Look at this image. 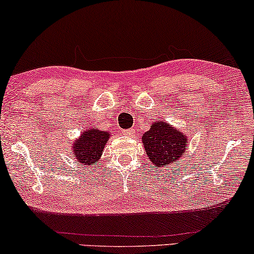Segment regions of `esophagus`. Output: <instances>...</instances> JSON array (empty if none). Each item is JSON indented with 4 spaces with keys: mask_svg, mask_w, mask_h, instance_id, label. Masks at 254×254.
Returning a JSON list of instances; mask_svg holds the SVG:
<instances>
[{
    "mask_svg": "<svg viewBox=\"0 0 254 254\" xmlns=\"http://www.w3.org/2000/svg\"><path fill=\"white\" fill-rule=\"evenodd\" d=\"M134 131H133V129H127V130H124L123 131V134H125V135H130V134H133Z\"/></svg>",
    "mask_w": 254,
    "mask_h": 254,
    "instance_id": "34e87169",
    "label": "esophagus"
}]
</instances>
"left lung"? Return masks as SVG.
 Here are the masks:
<instances>
[{"label": "left lung", "instance_id": "8db88e82", "mask_svg": "<svg viewBox=\"0 0 254 254\" xmlns=\"http://www.w3.org/2000/svg\"><path fill=\"white\" fill-rule=\"evenodd\" d=\"M148 159L155 168L179 163L188 149V136L173 125L157 120L141 137Z\"/></svg>", "mask_w": 254, "mask_h": 254}]
</instances>
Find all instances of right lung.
Masks as SVG:
<instances>
[{"label":"right lung","instance_id":"right-lung-1","mask_svg":"<svg viewBox=\"0 0 254 254\" xmlns=\"http://www.w3.org/2000/svg\"><path fill=\"white\" fill-rule=\"evenodd\" d=\"M110 136V131L99 129L97 127H90L81 131L80 136L74 139L71 144L73 157L84 166L94 167L93 164L99 163L100 161L101 154Z\"/></svg>","mask_w":254,"mask_h":254}]
</instances>
